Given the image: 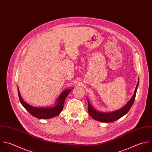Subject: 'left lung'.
<instances>
[{
    "mask_svg": "<svg viewBox=\"0 0 152 152\" xmlns=\"http://www.w3.org/2000/svg\"><path fill=\"white\" fill-rule=\"evenodd\" d=\"M139 79H138V83L137 84V86L136 87V89L134 90V92L133 95L132 96V98L127 102V103L121 109H118L117 110H115L110 112H99L97 110H96L91 105L89 102V99H88V112L89 115L91 116L93 119L97 121H101V122H104V123H110L113 121H116L123 116H124L127 113V112L130 109L131 107L133 105V103L135 100L136 95V91L139 86Z\"/></svg>",
    "mask_w": 152,
    "mask_h": 152,
    "instance_id": "left-lung-1",
    "label": "left lung"
}]
</instances>
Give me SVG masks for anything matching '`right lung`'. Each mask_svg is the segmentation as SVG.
Segmentation results:
<instances>
[{
  "mask_svg": "<svg viewBox=\"0 0 152 152\" xmlns=\"http://www.w3.org/2000/svg\"><path fill=\"white\" fill-rule=\"evenodd\" d=\"M73 89V88L71 89H66L63 91H61L60 95L58 96L55 102V106L45 107H34L28 104L23 100L18 88V91L20 102L27 111H28L32 116L36 118L41 119H48L54 118L61 113V112L63 109V104L65 99L67 97L69 93Z\"/></svg>",
  "mask_w": 152,
  "mask_h": 152,
  "instance_id": "1",
  "label": "right lung"
}]
</instances>
